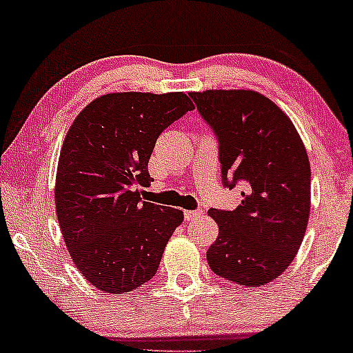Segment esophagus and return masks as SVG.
<instances>
[{
    "label": "esophagus",
    "mask_w": 353,
    "mask_h": 353,
    "mask_svg": "<svg viewBox=\"0 0 353 353\" xmlns=\"http://www.w3.org/2000/svg\"><path fill=\"white\" fill-rule=\"evenodd\" d=\"M198 216H201V210H188V212H185V220L187 221H193L196 220Z\"/></svg>",
    "instance_id": "34e87169"
}]
</instances>
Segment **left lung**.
Here are the masks:
<instances>
[{"label":"left lung","mask_w":353,"mask_h":353,"mask_svg":"<svg viewBox=\"0 0 353 353\" xmlns=\"http://www.w3.org/2000/svg\"><path fill=\"white\" fill-rule=\"evenodd\" d=\"M219 143L221 183L245 185L235 210L210 208L219 239L207 260L216 275L247 287L272 282L294 262L310 215L307 152L275 103L247 90L190 93Z\"/></svg>","instance_id":"obj_1"}]
</instances>
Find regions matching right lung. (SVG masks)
<instances>
[{"label": "right lung", "mask_w": 353, "mask_h": 353, "mask_svg": "<svg viewBox=\"0 0 353 353\" xmlns=\"http://www.w3.org/2000/svg\"><path fill=\"white\" fill-rule=\"evenodd\" d=\"M193 103L183 93H112L91 101L68 130L57 173V215L74 265L108 294L155 276L183 212L141 201L161 133Z\"/></svg>", "instance_id": "1"}]
</instances>
